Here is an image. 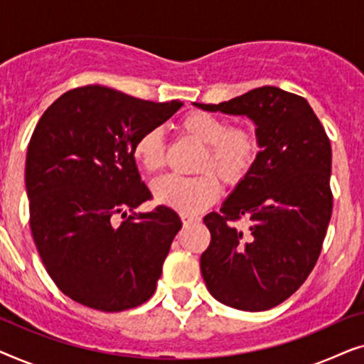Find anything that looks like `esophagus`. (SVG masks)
Segmentation results:
<instances>
[{"instance_id":"esophagus-1","label":"esophagus","mask_w":364,"mask_h":364,"mask_svg":"<svg viewBox=\"0 0 364 364\" xmlns=\"http://www.w3.org/2000/svg\"><path fill=\"white\" fill-rule=\"evenodd\" d=\"M182 223L183 225H192V223H197L198 222V218L197 217H192V215H187V213H182Z\"/></svg>"}]
</instances>
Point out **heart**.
I'll use <instances>...</instances> for the list:
<instances>
[{"label":"heart","mask_w":364,"mask_h":364,"mask_svg":"<svg viewBox=\"0 0 364 364\" xmlns=\"http://www.w3.org/2000/svg\"><path fill=\"white\" fill-rule=\"evenodd\" d=\"M178 132L202 146L196 164V177H166L154 183L159 203L182 213H198L217 200L220 182L227 188L240 187L255 167L260 154V139L255 129L230 126L225 117L196 111L178 122ZM132 156L149 173L166 166V142L159 129H147L134 141Z\"/></svg>","instance_id":"heart-1"}]
</instances>
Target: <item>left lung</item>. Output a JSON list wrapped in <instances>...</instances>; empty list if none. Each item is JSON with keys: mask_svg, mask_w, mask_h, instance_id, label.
Returning <instances> with one entry per match:
<instances>
[{"mask_svg": "<svg viewBox=\"0 0 364 364\" xmlns=\"http://www.w3.org/2000/svg\"><path fill=\"white\" fill-rule=\"evenodd\" d=\"M205 111L250 117L258 161L220 212L203 217L210 245L200 257L208 291L223 305L263 311L300 288L316 265L333 210L331 144L305 97L263 86ZM247 218L243 234L233 221Z\"/></svg>", "mask_w": 364, "mask_h": 364, "instance_id": "left-lung-1", "label": "left lung"}]
</instances>
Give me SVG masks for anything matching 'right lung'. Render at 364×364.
Wrapping results in <instances>:
<instances>
[{
	"label": "right lung",
	"instance_id": "add662e5",
	"mask_svg": "<svg viewBox=\"0 0 364 364\" xmlns=\"http://www.w3.org/2000/svg\"><path fill=\"white\" fill-rule=\"evenodd\" d=\"M182 106L82 86L39 119L26 156L29 227L49 277L74 301L112 313L142 305L156 291L182 222L166 205L134 212L152 193L132 146ZM119 213L127 220L114 226Z\"/></svg>",
	"mask_w": 364,
	"mask_h": 364
}]
</instances>
